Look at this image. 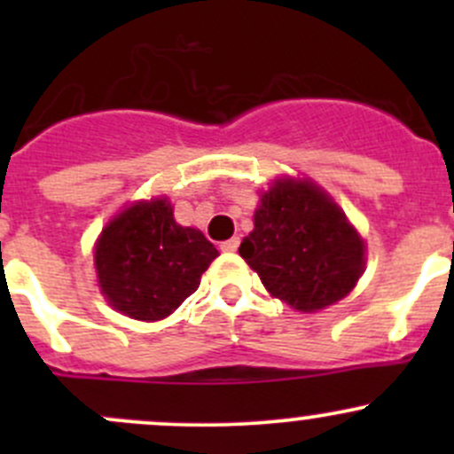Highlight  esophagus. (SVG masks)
I'll use <instances>...</instances> for the list:
<instances>
[{"label":"esophagus","mask_w":454,"mask_h":454,"mask_svg":"<svg viewBox=\"0 0 454 454\" xmlns=\"http://www.w3.org/2000/svg\"><path fill=\"white\" fill-rule=\"evenodd\" d=\"M219 248H222L223 253H235V250L239 248V237H232V239L222 241V246H219Z\"/></svg>","instance_id":"1"}]
</instances>
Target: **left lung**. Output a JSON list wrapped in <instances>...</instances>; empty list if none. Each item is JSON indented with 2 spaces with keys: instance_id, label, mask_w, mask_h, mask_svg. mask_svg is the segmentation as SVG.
<instances>
[{
  "instance_id": "8db88e82",
  "label": "left lung",
  "mask_w": 454,
  "mask_h": 454,
  "mask_svg": "<svg viewBox=\"0 0 454 454\" xmlns=\"http://www.w3.org/2000/svg\"><path fill=\"white\" fill-rule=\"evenodd\" d=\"M239 254L277 299L316 312L349 294L364 265V246L345 213L318 186L281 180L261 195L254 231Z\"/></svg>"
}]
</instances>
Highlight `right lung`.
<instances>
[{
    "label": "right lung",
    "instance_id": "add662e5",
    "mask_svg": "<svg viewBox=\"0 0 454 454\" xmlns=\"http://www.w3.org/2000/svg\"><path fill=\"white\" fill-rule=\"evenodd\" d=\"M215 256L217 250L200 231L176 223L167 200L138 201L103 231L96 272L112 308L160 320L198 290Z\"/></svg>",
    "mask_w": 454,
    "mask_h": 454
}]
</instances>
